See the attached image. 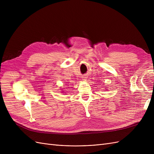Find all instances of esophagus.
Returning a JSON list of instances; mask_svg holds the SVG:
<instances>
[{
	"label": "esophagus",
	"mask_w": 154,
	"mask_h": 154,
	"mask_svg": "<svg viewBox=\"0 0 154 154\" xmlns=\"http://www.w3.org/2000/svg\"><path fill=\"white\" fill-rule=\"evenodd\" d=\"M82 78H83V80H86V79H87V77H86L85 76H83V77Z\"/></svg>",
	"instance_id": "obj_1"
}]
</instances>
